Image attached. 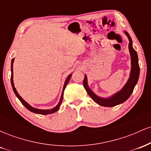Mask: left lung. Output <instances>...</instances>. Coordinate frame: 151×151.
<instances>
[{"mask_svg":"<svg viewBox=\"0 0 151 151\" xmlns=\"http://www.w3.org/2000/svg\"><path fill=\"white\" fill-rule=\"evenodd\" d=\"M124 33L127 36L128 39L129 40V50L130 55H131V67L129 79H128L127 82L126 83L125 85L123 86L122 89L120 91H117L116 93H114L112 96H109V97H101V96H99L98 95H96L92 90L90 89L89 85H88L87 77H86V74L84 76L83 84H84L86 92L88 93L90 97L92 99L93 101L100 106H102L113 107L124 103V101H126L130 97L133 89H134L135 86L136 85L137 82L138 81L140 74V67L139 65H138V55H137L136 50L133 49L132 40H131V37H130L129 34L127 32H126V31H124Z\"/></svg>","mask_w":151,"mask_h":151,"instance_id":"obj_1","label":"left lung"}]
</instances>
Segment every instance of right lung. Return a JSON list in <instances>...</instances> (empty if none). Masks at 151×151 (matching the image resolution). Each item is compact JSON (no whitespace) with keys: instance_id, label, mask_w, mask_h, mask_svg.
Listing matches in <instances>:
<instances>
[{"instance_id":"1","label":"right lung","mask_w":151,"mask_h":151,"mask_svg":"<svg viewBox=\"0 0 151 151\" xmlns=\"http://www.w3.org/2000/svg\"><path fill=\"white\" fill-rule=\"evenodd\" d=\"M13 62H14V58H13V60H12V61H11V78H10V81H11V85H12V87H13V91H14L15 94L16 95V96L18 98V99L20 100V102H21V103L22 104V105H23L26 109H28L30 111L33 112V113H35V114H42V115H47V114H51L55 113V112H56L57 111H58L59 109H60V105H61V104H62V99H63L64 91H65L66 86L67 85V84H68V82L70 80L71 77H72V74H70V75H68V77H67V79H66V80L65 81L63 89H62V94H61V97H60V101H59L58 104L56 106L54 107V108L51 109H37V108H34V107H32V106H30V104H29L27 102H26L25 100H24L23 99H22L21 96H20V94H19V93H18V91H17L16 89L15 88L14 82H13Z\"/></svg>"}]
</instances>
